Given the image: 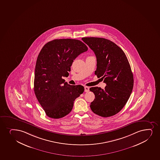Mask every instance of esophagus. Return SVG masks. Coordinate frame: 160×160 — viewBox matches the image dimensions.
I'll list each match as a JSON object with an SVG mask.
<instances>
[{"instance_id":"esophagus-1","label":"esophagus","mask_w":160,"mask_h":160,"mask_svg":"<svg viewBox=\"0 0 160 160\" xmlns=\"http://www.w3.org/2000/svg\"><path fill=\"white\" fill-rule=\"evenodd\" d=\"M89 91V88L88 87H85V92H88Z\"/></svg>"}]
</instances>
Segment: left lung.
<instances>
[{"label": "left lung", "instance_id": "left-lung-1", "mask_svg": "<svg viewBox=\"0 0 160 160\" xmlns=\"http://www.w3.org/2000/svg\"><path fill=\"white\" fill-rule=\"evenodd\" d=\"M82 40L96 55L95 75L107 85L104 89H89L95 98L90 104L91 110L100 116H112L126 104L133 89V75L129 62L124 51L110 40L94 37Z\"/></svg>", "mask_w": 160, "mask_h": 160}]
</instances>
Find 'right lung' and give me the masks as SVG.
<instances>
[{
    "label": "right lung",
    "instance_id": "1",
    "mask_svg": "<svg viewBox=\"0 0 160 160\" xmlns=\"http://www.w3.org/2000/svg\"><path fill=\"white\" fill-rule=\"evenodd\" d=\"M80 40L57 39L44 45L36 60L34 92L46 115L52 118L64 117L71 111L74 101L84 92L81 85L72 86L68 77L73 60L87 51Z\"/></svg>",
    "mask_w": 160,
    "mask_h": 160
}]
</instances>
